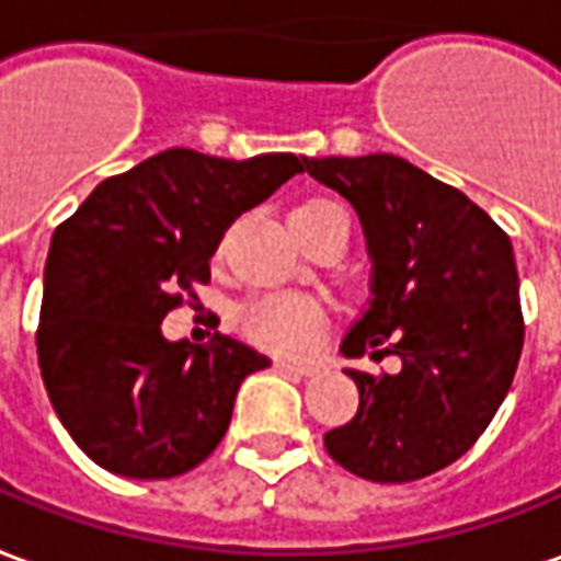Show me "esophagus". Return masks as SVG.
Segmentation results:
<instances>
[{"instance_id":"1","label":"esophagus","mask_w":561,"mask_h":561,"mask_svg":"<svg viewBox=\"0 0 561 561\" xmlns=\"http://www.w3.org/2000/svg\"><path fill=\"white\" fill-rule=\"evenodd\" d=\"M277 369L287 373V376H314L318 373V363H302V360H277Z\"/></svg>"}]
</instances>
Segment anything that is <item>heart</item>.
<instances>
[{
  "label": "heart",
  "instance_id": "obj_1",
  "mask_svg": "<svg viewBox=\"0 0 561 561\" xmlns=\"http://www.w3.org/2000/svg\"><path fill=\"white\" fill-rule=\"evenodd\" d=\"M308 204H320V201H308ZM238 320L243 332L259 345L280 354H305L314 347L323 330V308L305 293L280 289L243 305Z\"/></svg>",
  "mask_w": 561,
  "mask_h": 561
}]
</instances>
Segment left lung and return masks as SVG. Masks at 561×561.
Listing matches in <instances>:
<instances>
[{
	"mask_svg": "<svg viewBox=\"0 0 561 561\" xmlns=\"http://www.w3.org/2000/svg\"><path fill=\"white\" fill-rule=\"evenodd\" d=\"M357 210L369 299L342 339L347 360L400 357L397 373L345 369L357 415L323 446L373 482L431 477L465 455L504 403L523 354L513 243L465 192L405 158H302Z\"/></svg>",
	"mask_w": 561,
	"mask_h": 561,
	"instance_id": "8db88e82",
	"label": "left lung"
}]
</instances>
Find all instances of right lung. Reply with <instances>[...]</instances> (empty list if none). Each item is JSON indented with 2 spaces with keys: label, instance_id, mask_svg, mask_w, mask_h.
Returning <instances> with one entry per match:
<instances>
[{
  "label": "right lung",
  "instance_id": "obj_1",
  "mask_svg": "<svg viewBox=\"0 0 561 561\" xmlns=\"http://www.w3.org/2000/svg\"><path fill=\"white\" fill-rule=\"evenodd\" d=\"M289 152L214 158L168 149L96 185L54 231L38 366L79 449L127 480H170L226 436L241 381L272 366L256 347L170 342L180 293L210 280L234 216L302 173Z\"/></svg>",
  "mask_w": 561,
  "mask_h": 561
}]
</instances>
